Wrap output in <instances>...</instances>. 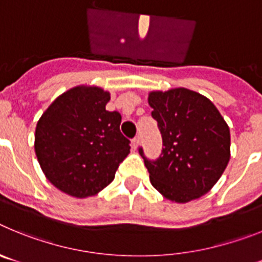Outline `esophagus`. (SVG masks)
Returning a JSON list of instances; mask_svg holds the SVG:
<instances>
[{
  "mask_svg": "<svg viewBox=\"0 0 262 262\" xmlns=\"http://www.w3.org/2000/svg\"><path fill=\"white\" fill-rule=\"evenodd\" d=\"M138 145H139V136H136V138L133 140V148H134V149H136V148H138Z\"/></svg>",
  "mask_w": 262,
  "mask_h": 262,
  "instance_id": "obj_1",
  "label": "esophagus"
}]
</instances>
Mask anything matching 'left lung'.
I'll use <instances>...</instances> for the list:
<instances>
[{
    "mask_svg": "<svg viewBox=\"0 0 262 262\" xmlns=\"http://www.w3.org/2000/svg\"><path fill=\"white\" fill-rule=\"evenodd\" d=\"M148 105L163 136V152L144 164L152 186L166 200L186 203L209 193L231 157L230 127L207 97L186 88L152 90Z\"/></svg>",
    "mask_w": 262,
    "mask_h": 262,
    "instance_id": "obj_1",
    "label": "left lung"
}]
</instances>
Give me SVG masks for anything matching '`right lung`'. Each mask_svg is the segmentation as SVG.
Segmentation results:
<instances>
[{
  "label": "right lung",
  "mask_w": 262,
  "mask_h": 262,
  "mask_svg": "<svg viewBox=\"0 0 262 262\" xmlns=\"http://www.w3.org/2000/svg\"><path fill=\"white\" fill-rule=\"evenodd\" d=\"M107 90L78 85L60 94L39 118L35 154L46 178L75 198L97 195L129 154L120 117L107 111Z\"/></svg>",
  "instance_id": "right-lung-1"
}]
</instances>
